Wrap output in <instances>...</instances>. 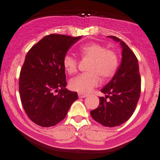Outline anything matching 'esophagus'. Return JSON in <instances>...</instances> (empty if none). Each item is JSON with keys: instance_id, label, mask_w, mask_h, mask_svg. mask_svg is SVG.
I'll return each mask as SVG.
<instances>
[{"instance_id": "34e87169", "label": "esophagus", "mask_w": 160, "mask_h": 160, "mask_svg": "<svg viewBox=\"0 0 160 160\" xmlns=\"http://www.w3.org/2000/svg\"><path fill=\"white\" fill-rule=\"evenodd\" d=\"M78 96H79V98H86V97L88 96V94H87V93H78Z\"/></svg>"}]
</instances>
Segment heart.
<instances>
[{"instance_id": "1", "label": "heart", "mask_w": 160, "mask_h": 160, "mask_svg": "<svg viewBox=\"0 0 160 160\" xmlns=\"http://www.w3.org/2000/svg\"><path fill=\"white\" fill-rule=\"evenodd\" d=\"M82 59L90 60L88 67L89 72L80 74L70 80L69 86L72 90L79 93H89L99 86L102 77L108 80L113 77L119 66V58L113 49H107L103 45L96 42L83 45L79 49ZM62 65L69 74H73L78 68V59L74 56L66 55Z\"/></svg>"}]
</instances>
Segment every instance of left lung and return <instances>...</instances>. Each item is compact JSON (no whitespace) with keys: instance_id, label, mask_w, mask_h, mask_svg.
Wrapping results in <instances>:
<instances>
[{"instance_id":"1","label":"left lung","mask_w":160,"mask_h":160,"mask_svg":"<svg viewBox=\"0 0 160 160\" xmlns=\"http://www.w3.org/2000/svg\"><path fill=\"white\" fill-rule=\"evenodd\" d=\"M110 37L122 45V62L111 81L101 90L107 95L100 97L99 105L90 115L101 125L111 128L128 121L135 111L141 93V77L135 53L120 38Z\"/></svg>"}]
</instances>
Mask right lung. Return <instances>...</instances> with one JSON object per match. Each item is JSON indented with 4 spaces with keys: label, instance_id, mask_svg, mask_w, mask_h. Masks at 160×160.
I'll return each mask as SVG.
<instances>
[{
    "label": "right lung",
    "instance_id": "right-lung-1",
    "mask_svg": "<svg viewBox=\"0 0 160 160\" xmlns=\"http://www.w3.org/2000/svg\"><path fill=\"white\" fill-rule=\"evenodd\" d=\"M80 38L50 34L34 45L25 56L19 77L21 101L28 117L39 126L59 123L78 98L77 92L65 88L62 59Z\"/></svg>",
    "mask_w": 160,
    "mask_h": 160
}]
</instances>
